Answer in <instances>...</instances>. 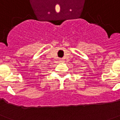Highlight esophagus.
Instances as JSON below:
<instances>
[{"instance_id": "obj_1", "label": "esophagus", "mask_w": 120, "mask_h": 120, "mask_svg": "<svg viewBox=\"0 0 120 120\" xmlns=\"http://www.w3.org/2000/svg\"><path fill=\"white\" fill-rule=\"evenodd\" d=\"M59 62H61V63H64V59H59Z\"/></svg>"}]
</instances>
